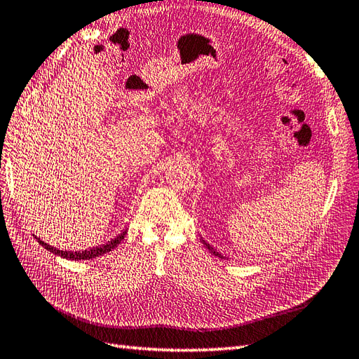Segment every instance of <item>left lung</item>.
<instances>
[{"instance_id": "1", "label": "left lung", "mask_w": 359, "mask_h": 359, "mask_svg": "<svg viewBox=\"0 0 359 359\" xmlns=\"http://www.w3.org/2000/svg\"><path fill=\"white\" fill-rule=\"evenodd\" d=\"M203 244H205V245H206V249H208V250H209V252H210V253H212V255H215V256H218V258H222V259H223V256H222V255H219V253H218V252H215V250H214V249H212V247H210V245H209V244H208V243H205V241H203Z\"/></svg>"}]
</instances>
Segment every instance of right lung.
Returning a JSON list of instances; mask_svg holds the SVG:
<instances>
[{
    "mask_svg": "<svg viewBox=\"0 0 359 359\" xmlns=\"http://www.w3.org/2000/svg\"><path fill=\"white\" fill-rule=\"evenodd\" d=\"M126 233H127V231L119 233V235L115 238V240H112V241H109V243H106V244H103V245H98V247H92V249L83 250V252H63V250L56 249V247H51L50 244L41 241V238H36V236H34V238H36V240H38V243H39L42 247H45V249H47V250L51 252V253H54V255H59V256H62V258L71 259V261H81V259L97 258V256H101V255H104V253H109L110 250H114L115 247L124 240Z\"/></svg>",
    "mask_w": 359,
    "mask_h": 359,
    "instance_id": "right-lung-1",
    "label": "right lung"
}]
</instances>
